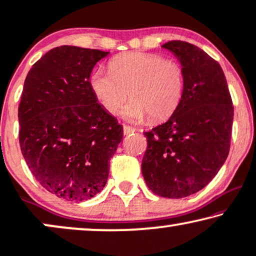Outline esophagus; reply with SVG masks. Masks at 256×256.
Returning a JSON list of instances; mask_svg holds the SVG:
<instances>
[{"label":"esophagus","instance_id":"34e87169","mask_svg":"<svg viewBox=\"0 0 256 256\" xmlns=\"http://www.w3.org/2000/svg\"><path fill=\"white\" fill-rule=\"evenodd\" d=\"M122 128H124V134H134V132H136V128H132V126H128V125H124L122 126Z\"/></svg>","mask_w":256,"mask_h":256}]
</instances>
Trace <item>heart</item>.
Returning a JSON list of instances; mask_svg holds the SVG:
<instances>
[{
    "mask_svg": "<svg viewBox=\"0 0 256 256\" xmlns=\"http://www.w3.org/2000/svg\"><path fill=\"white\" fill-rule=\"evenodd\" d=\"M110 72L94 69L90 88L102 106L117 114L128 92L132 100L122 108L126 120L142 122L168 118L178 108L185 90V74L182 64L148 52L119 54L108 63Z\"/></svg>",
    "mask_w": 256,
    "mask_h": 256,
    "instance_id": "heart-1",
    "label": "heart"
}]
</instances>
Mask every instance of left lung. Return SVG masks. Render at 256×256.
I'll list each match as a JSON object with an SVG mask.
<instances>
[{
  "instance_id": "left-lung-1",
  "label": "left lung",
  "mask_w": 256,
  "mask_h": 256,
  "mask_svg": "<svg viewBox=\"0 0 256 256\" xmlns=\"http://www.w3.org/2000/svg\"><path fill=\"white\" fill-rule=\"evenodd\" d=\"M162 48L182 64L185 90L168 120L144 132L142 172L153 193L179 199L202 190L224 165L234 108L224 71L210 54L184 40Z\"/></svg>"
}]
</instances>
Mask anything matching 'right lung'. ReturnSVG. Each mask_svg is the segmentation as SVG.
I'll list each match as a JSON object with an SVG mask.
<instances>
[{
  "label": "right lung",
  "mask_w": 256,
  "mask_h": 256,
  "mask_svg": "<svg viewBox=\"0 0 256 256\" xmlns=\"http://www.w3.org/2000/svg\"><path fill=\"white\" fill-rule=\"evenodd\" d=\"M108 52L62 46L26 74L18 106L20 145L26 165L46 190L68 202L104 188L122 126L90 88V74Z\"/></svg>",
  "instance_id": "1"
}]
</instances>
